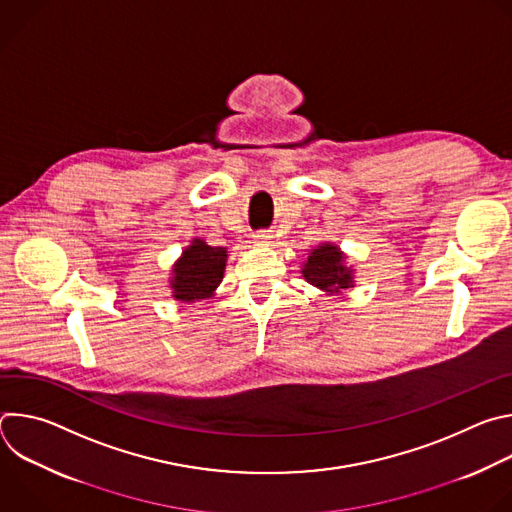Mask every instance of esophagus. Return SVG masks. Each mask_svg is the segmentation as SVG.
I'll use <instances>...</instances> for the list:
<instances>
[{
  "label": "esophagus",
  "mask_w": 512,
  "mask_h": 512,
  "mask_svg": "<svg viewBox=\"0 0 512 512\" xmlns=\"http://www.w3.org/2000/svg\"><path fill=\"white\" fill-rule=\"evenodd\" d=\"M253 241H255V245H259V247H267V245H271L273 235H271L269 231H259V233L253 235Z\"/></svg>",
  "instance_id": "34e87169"
}]
</instances>
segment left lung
Instances as JSON below:
<instances>
[{"mask_svg":"<svg viewBox=\"0 0 512 512\" xmlns=\"http://www.w3.org/2000/svg\"><path fill=\"white\" fill-rule=\"evenodd\" d=\"M346 259L338 245L320 243L308 251V259L302 263V275L326 296H344L346 289L356 285L354 269L346 265Z\"/></svg>","mask_w":512,"mask_h":512,"instance_id":"1","label":"left lung"}]
</instances>
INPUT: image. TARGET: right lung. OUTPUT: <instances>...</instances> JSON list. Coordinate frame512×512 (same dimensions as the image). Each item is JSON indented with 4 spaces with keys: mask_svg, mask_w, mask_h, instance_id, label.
<instances>
[{
    "mask_svg": "<svg viewBox=\"0 0 512 512\" xmlns=\"http://www.w3.org/2000/svg\"><path fill=\"white\" fill-rule=\"evenodd\" d=\"M229 251L227 247H210L204 239H192L172 265L170 289L180 304L210 300L225 277Z\"/></svg>",
    "mask_w": 512,
    "mask_h": 512,
    "instance_id": "1",
    "label": "right lung"
}]
</instances>
